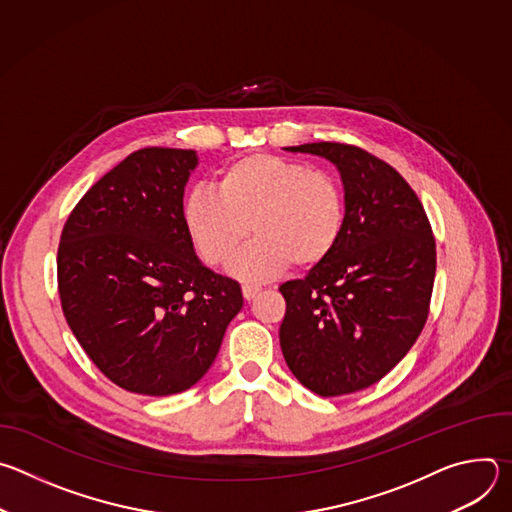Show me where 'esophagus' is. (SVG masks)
Segmentation results:
<instances>
[{
	"instance_id": "esophagus-1",
	"label": "esophagus",
	"mask_w": 512,
	"mask_h": 512,
	"mask_svg": "<svg viewBox=\"0 0 512 512\" xmlns=\"http://www.w3.org/2000/svg\"><path fill=\"white\" fill-rule=\"evenodd\" d=\"M261 291V287L259 285H243V298L247 300V302H251L257 294Z\"/></svg>"
}]
</instances>
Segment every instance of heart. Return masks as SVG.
<instances>
[{
	"instance_id": "obj_1",
	"label": "heart",
	"mask_w": 512,
	"mask_h": 512,
	"mask_svg": "<svg viewBox=\"0 0 512 512\" xmlns=\"http://www.w3.org/2000/svg\"><path fill=\"white\" fill-rule=\"evenodd\" d=\"M182 221L198 257L210 267L227 265L253 227L257 239L231 271L245 281H263L291 263L300 269L322 265L340 243L346 202L328 172L255 152L218 172L216 192L192 190Z\"/></svg>"
}]
</instances>
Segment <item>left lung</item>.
<instances>
[{"label":"left lung","instance_id":"8db88e82","mask_svg":"<svg viewBox=\"0 0 512 512\" xmlns=\"http://www.w3.org/2000/svg\"><path fill=\"white\" fill-rule=\"evenodd\" d=\"M289 152L330 160L346 221L336 251L304 279L279 285V344L310 391L338 397L379 383L419 338L435 277V237L421 200L387 162L350 143Z\"/></svg>","mask_w":512,"mask_h":512}]
</instances>
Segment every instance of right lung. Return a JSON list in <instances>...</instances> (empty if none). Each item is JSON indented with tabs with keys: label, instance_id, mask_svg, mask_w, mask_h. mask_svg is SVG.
I'll list each match as a JSON object with an SVG mask.
<instances>
[{
	"label": "right lung",
	"instance_id": "obj_1",
	"mask_svg": "<svg viewBox=\"0 0 512 512\" xmlns=\"http://www.w3.org/2000/svg\"><path fill=\"white\" fill-rule=\"evenodd\" d=\"M192 150L143 148L68 214L56 257L64 318L95 367L137 395H174L214 362L241 285L204 267L182 221Z\"/></svg>",
	"mask_w": 512,
	"mask_h": 512
}]
</instances>
